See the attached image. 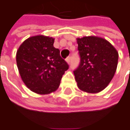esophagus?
Returning <instances> with one entry per match:
<instances>
[{
    "label": "esophagus",
    "instance_id": "obj_1",
    "mask_svg": "<svg viewBox=\"0 0 130 130\" xmlns=\"http://www.w3.org/2000/svg\"><path fill=\"white\" fill-rule=\"evenodd\" d=\"M71 56H68L67 59H66V61H67V62L68 63H70V62H71Z\"/></svg>",
    "mask_w": 130,
    "mask_h": 130
}]
</instances>
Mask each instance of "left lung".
Returning <instances> with one entry per match:
<instances>
[{
    "mask_svg": "<svg viewBox=\"0 0 130 130\" xmlns=\"http://www.w3.org/2000/svg\"><path fill=\"white\" fill-rule=\"evenodd\" d=\"M80 63L74 71L78 87L95 93L111 81L117 69L118 53L106 39L97 37L78 38Z\"/></svg>",
    "mask_w": 130,
    "mask_h": 130,
    "instance_id": "8db88e82",
    "label": "left lung"
}]
</instances>
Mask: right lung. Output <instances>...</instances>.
I'll return each mask as SVG.
<instances>
[{"instance_id": "right-lung-1", "label": "right lung", "mask_w": 130, "mask_h": 130, "mask_svg": "<svg viewBox=\"0 0 130 130\" xmlns=\"http://www.w3.org/2000/svg\"><path fill=\"white\" fill-rule=\"evenodd\" d=\"M52 37L38 35L26 39L19 47L16 61L20 76L35 93L48 94L59 88L69 64L54 46Z\"/></svg>"}]
</instances>
